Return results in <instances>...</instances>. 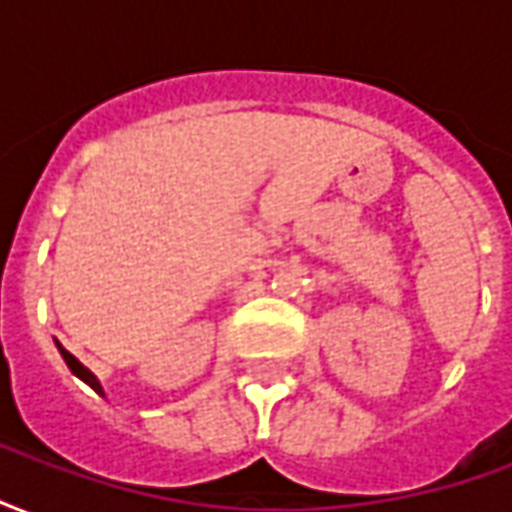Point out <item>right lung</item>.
I'll return each mask as SVG.
<instances>
[{
  "label": "right lung",
  "mask_w": 512,
  "mask_h": 512,
  "mask_svg": "<svg viewBox=\"0 0 512 512\" xmlns=\"http://www.w3.org/2000/svg\"><path fill=\"white\" fill-rule=\"evenodd\" d=\"M54 343H57V340H54ZM57 351H60L62 354V359H65V365L71 367V373L76 378H82L84 384L90 386V389H95V392H98V395L104 397V386H101V381H98V376H95L93 370H87V367L82 365V362H79V359H76V356L71 354V351H65V348H62L60 343H57Z\"/></svg>",
  "instance_id": "obj_1"
}]
</instances>
